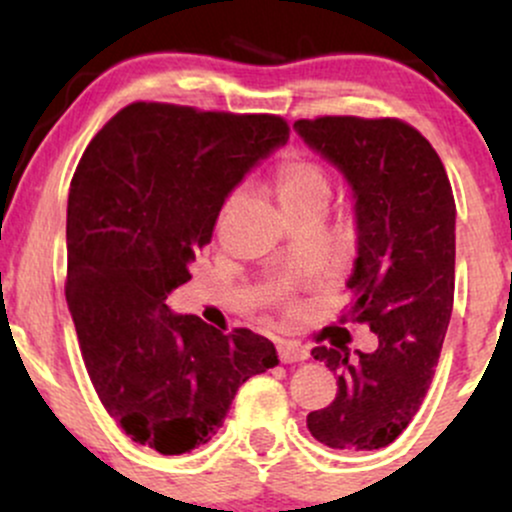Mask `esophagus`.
Here are the masks:
<instances>
[{"mask_svg": "<svg viewBox=\"0 0 512 512\" xmlns=\"http://www.w3.org/2000/svg\"><path fill=\"white\" fill-rule=\"evenodd\" d=\"M276 351H279L281 363H298V361H305V358L310 356L308 346H303L298 342H279Z\"/></svg>", "mask_w": 512, "mask_h": 512, "instance_id": "esophagus-1", "label": "esophagus"}]
</instances>
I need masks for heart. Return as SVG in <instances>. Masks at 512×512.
Segmentation results:
<instances>
[{
	"instance_id": "1",
	"label": "heart",
	"mask_w": 512,
	"mask_h": 512,
	"mask_svg": "<svg viewBox=\"0 0 512 512\" xmlns=\"http://www.w3.org/2000/svg\"><path fill=\"white\" fill-rule=\"evenodd\" d=\"M274 187L276 197H279V204L284 211L293 209H322L325 211L327 202H330V178H327L325 168L317 166L315 161L303 156H289L276 166L274 173ZM238 195H233L223 207L221 221L226 219V214L231 211L233 204H236Z\"/></svg>"
}]
</instances>
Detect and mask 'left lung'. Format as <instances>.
Wrapping results in <instances>:
<instances>
[{
    "instance_id": "1",
    "label": "left lung",
    "mask_w": 512,
    "mask_h": 512,
    "mask_svg": "<svg viewBox=\"0 0 512 512\" xmlns=\"http://www.w3.org/2000/svg\"><path fill=\"white\" fill-rule=\"evenodd\" d=\"M298 137L342 173L354 197L356 262L346 289L378 349L315 346L337 373V397L310 411L308 431L334 450L390 445L424 402L455 296V197L443 163L399 120H298Z\"/></svg>"
}]
</instances>
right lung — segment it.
<instances>
[{
  "instance_id": "add662e5",
  "label": "right lung",
  "mask_w": 512,
  "mask_h": 512,
  "mask_svg": "<svg viewBox=\"0 0 512 512\" xmlns=\"http://www.w3.org/2000/svg\"><path fill=\"white\" fill-rule=\"evenodd\" d=\"M286 142L274 115L134 103L86 146L67 202V305L91 383L134 443L161 455L209 443L238 387L279 363L267 337L221 334L166 298L228 195Z\"/></svg>"
}]
</instances>
